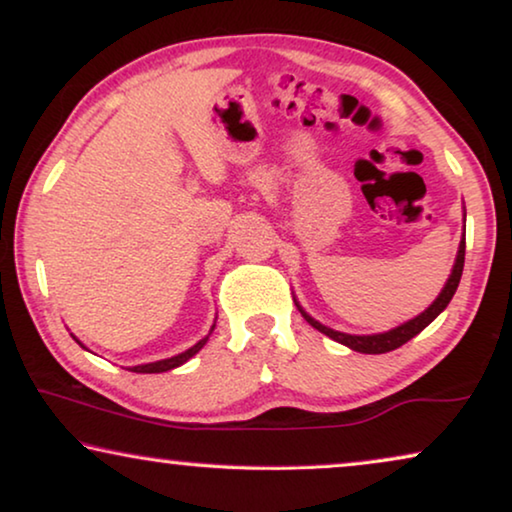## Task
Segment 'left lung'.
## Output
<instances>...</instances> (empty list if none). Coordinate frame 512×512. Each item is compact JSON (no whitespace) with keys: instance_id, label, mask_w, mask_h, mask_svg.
Instances as JSON below:
<instances>
[{"instance_id":"8db88e82","label":"left lung","mask_w":512,"mask_h":512,"mask_svg":"<svg viewBox=\"0 0 512 512\" xmlns=\"http://www.w3.org/2000/svg\"><path fill=\"white\" fill-rule=\"evenodd\" d=\"M464 218H467V213H464ZM464 248H467V241H464V232H462V241H460V248H457V257H455V264H453V271L451 276H448L444 289H441L437 299L432 301L430 308H425L421 315H416L414 319H409V322H404L400 326H395L391 331H384V333H372V335H352V333H342V331H333L329 326H324L322 322H317L315 317H310L308 312L301 308V303L294 299L296 308L303 315L305 322H308L312 329H317L319 333L329 335L331 340L340 342V345H345L349 349H354V352H361V354H386V352H393V349L402 347L404 342H409L414 335L421 333L427 324H432L434 319H437L441 312L446 310V305L451 303L453 294L457 285H460V278H462V269H464Z\"/></svg>"}]
</instances>
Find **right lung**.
Here are the masks:
<instances>
[{
	"mask_svg": "<svg viewBox=\"0 0 512 512\" xmlns=\"http://www.w3.org/2000/svg\"><path fill=\"white\" fill-rule=\"evenodd\" d=\"M213 329H216V324L211 326V331H213ZM211 331H209V335H211ZM209 335H204V338H202L200 342H195L193 347L186 349V352L177 354V356H172V358H163V361H154V363L133 365V368H128V370H131V372H142V375H154V372H167V370L179 368V365H183L186 361H190V358H193L197 352H200V349H202L204 345H207ZM78 342H80V340H78Z\"/></svg>",
	"mask_w": 512,
	"mask_h": 512,
	"instance_id": "obj_1",
	"label": "right lung"
}]
</instances>
